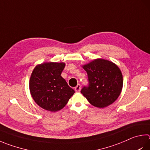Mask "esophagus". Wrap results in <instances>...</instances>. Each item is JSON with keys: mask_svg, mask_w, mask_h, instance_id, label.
I'll use <instances>...</instances> for the list:
<instances>
[{"mask_svg": "<svg viewBox=\"0 0 150 150\" xmlns=\"http://www.w3.org/2000/svg\"><path fill=\"white\" fill-rule=\"evenodd\" d=\"M75 92H79L81 91V84H78L77 86L75 87Z\"/></svg>", "mask_w": 150, "mask_h": 150, "instance_id": "1", "label": "esophagus"}]
</instances>
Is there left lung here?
Returning a JSON list of instances; mask_svg holds the SVG:
<instances>
[{
	"instance_id": "left-lung-1",
	"label": "left lung",
	"mask_w": 150,
	"mask_h": 150,
	"mask_svg": "<svg viewBox=\"0 0 150 150\" xmlns=\"http://www.w3.org/2000/svg\"><path fill=\"white\" fill-rule=\"evenodd\" d=\"M83 67L88 75V85L81 92L91 104L103 108L118 98L123 81L117 65L104 59H96Z\"/></svg>"
}]
</instances>
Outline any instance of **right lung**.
Returning <instances> with one entry per match:
<instances>
[{"label": "right lung", "mask_w": 150, "mask_h": 150, "mask_svg": "<svg viewBox=\"0 0 150 150\" xmlns=\"http://www.w3.org/2000/svg\"><path fill=\"white\" fill-rule=\"evenodd\" d=\"M65 66L62 62H47L34 68L29 90L34 101L40 108L52 112L60 110L75 93L61 76Z\"/></svg>", "instance_id": "obj_1"}]
</instances>
